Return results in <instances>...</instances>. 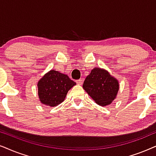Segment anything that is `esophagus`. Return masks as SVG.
Here are the masks:
<instances>
[{"instance_id": "obj_1", "label": "esophagus", "mask_w": 156, "mask_h": 156, "mask_svg": "<svg viewBox=\"0 0 156 156\" xmlns=\"http://www.w3.org/2000/svg\"><path fill=\"white\" fill-rule=\"evenodd\" d=\"M76 83L78 85H82L83 83V80L82 79H79V80H76Z\"/></svg>"}]
</instances>
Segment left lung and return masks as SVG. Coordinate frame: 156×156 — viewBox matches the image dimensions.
<instances>
[{
	"label": "left lung",
	"mask_w": 156,
	"mask_h": 156,
	"mask_svg": "<svg viewBox=\"0 0 156 156\" xmlns=\"http://www.w3.org/2000/svg\"><path fill=\"white\" fill-rule=\"evenodd\" d=\"M83 88L97 104L105 106L116 98L119 83L107 70L95 68L86 77Z\"/></svg>",
	"instance_id": "obj_1"
}]
</instances>
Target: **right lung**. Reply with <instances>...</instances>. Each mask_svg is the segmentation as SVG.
<instances>
[{
	"label": "right lung",
	"instance_id": "1",
	"mask_svg": "<svg viewBox=\"0 0 156 156\" xmlns=\"http://www.w3.org/2000/svg\"><path fill=\"white\" fill-rule=\"evenodd\" d=\"M76 84L67 75L50 70L38 83L40 101L47 106H56L65 100L68 90Z\"/></svg>",
	"mask_w": 156,
	"mask_h": 156
}]
</instances>
